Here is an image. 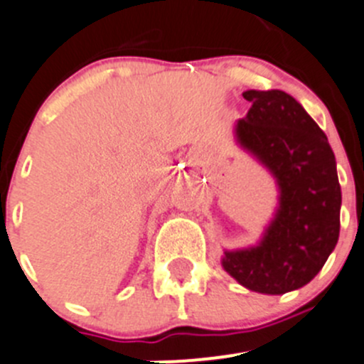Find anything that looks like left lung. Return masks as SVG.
Listing matches in <instances>:
<instances>
[{
    "label": "left lung",
    "instance_id": "1",
    "mask_svg": "<svg viewBox=\"0 0 364 364\" xmlns=\"http://www.w3.org/2000/svg\"><path fill=\"white\" fill-rule=\"evenodd\" d=\"M251 102L237 120L235 141L278 187V207L255 246L225 250L221 265L258 294L282 296L308 285L340 235L341 189L327 136L282 90H247Z\"/></svg>",
    "mask_w": 364,
    "mask_h": 364
}]
</instances>
